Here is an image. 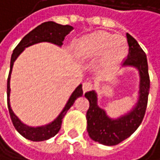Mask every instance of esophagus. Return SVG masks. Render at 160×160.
Instances as JSON below:
<instances>
[{
  "label": "esophagus",
  "instance_id": "esophagus-1",
  "mask_svg": "<svg viewBox=\"0 0 160 160\" xmlns=\"http://www.w3.org/2000/svg\"><path fill=\"white\" fill-rule=\"evenodd\" d=\"M93 89V83L91 82H83L82 84V90L83 92H88V91H91Z\"/></svg>",
  "mask_w": 160,
  "mask_h": 160
}]
</instances>
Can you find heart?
<instances>
[{"label":"heart","mask_w":160,"mask_h":160,"mask_svg":"<svg viewBox=\"0 0 160 160\" xmlns=\"http://www.w3.org/2000/svg\"><path fill=\"white\" fill-rule=\"evenodd\" d=\"M127 51V46L121 38L105 32H97L82 38L77 48L78 57L82 60L98 56L103 52V61L110 66L121 62Z\"/></svg>","instance_id":"obj_1"}]
</instances>
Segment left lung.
I'll return each instance as SVG.
<instances>
[{
  "mask_svg": "<svg viewBox=\"0 0 160 160\" xmlns=\"http://www.w3.org/2000/svg\"><path fill=\"white\" fill-rule=\"evenodd\" d=\"M128 55L124 65H132L138 68L141 76L140 98L136 107L128 114L117 120L109 118L106 112L98 106V98L95 91L85 93L89 100V109L86 113L87 131L90 138L104 145H116L131 136L140 127L144 117L148 95L150 90V78L145 52L138 42L129 33H127Z\"/></svg>",
  "mask_w": 160,
  "mask_h": 160,
  "instance_id": "left-lung-1",
  "label": "left lung"
}]
</instances>
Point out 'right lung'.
Segmentation results:
<instances>
[{
    "label": "right lung",
    "mask_w": 160,
    "mask_h": 160,
    "mask_svg": "<svg viewBox=\"0 0 160 160\" xmlns=\"http://www.w3.org/2000/svg\"><path fill=\"white\" fill-rule=\"evenodd\" d=\"M73 30L72 26L69 25H61L58 23H55L53 21H48L44 22L41 25L37 26L35 29H33L32 32H30L28 34H26L22 40L18 43V45L15 48L12 57H11V62H10V71L7 78V106L9 114L12 120V123L15 127V128L18 130V132L22 135L24 138L32 141V142H42L50 139L51 137H54L60 130L62 127V122L66 114L67 111L70 109V107L74 104L75 100L78 98L82 97L83 94L82 86V84L78 85L76 90L71 95L70 98L68 99L65 107L63 108L62 112L60 113V115L50 124L45 126V127H39V128H30L22 124L19 119L15 115L13 112L11 106H10V77L11 72L13 68L14 62L18 57V55L24 50L25 48L32 46L33 44L39 43V42H51L53 44H56L58 46L62 45V41L64 37Z\"/></svg>",
    "instance_id": "1"
}]
</instances>
